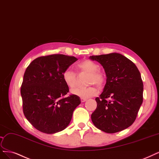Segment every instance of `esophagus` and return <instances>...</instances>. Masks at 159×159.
<instances>
[{"label":"esophagus","mask_w":159,"mask_h":159,"mask_svg":"<svg viewBox=\"0 0 159 159\" xmlns=\"http://www.w3.org/2000/svg\"><path fill=\"white\" fill-rule=\"evenodd\" d=\"M87 101V98H81V101L83 102H85V101Z\"/></svg>","instance_id":"34e87169"}]
</instances>
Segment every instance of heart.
Segmentation results:
<instances>
[{"label": "heart", "mask_w": 159, "mask_h": 159, "mask_svg": "<svg viewBox=\"0 0 159 159\" xmlns=\"http://www.w3.org/2000/svg\"><path fill=\"white\" fill-rule=\"evenodd\" d=\"M98 65L94 61L89 59L84 60L75 66V70L78 74H87L86 83L87 84H95L101 87L106 82V75L102 71L98 70ZM62 79L64 84L70 89H72L77 84L78 77L76 74L70 69H66L62 74ZM73 95L82 98H87L94 96L97 93V89L93 85L85 87H75L71 90Z\"/></svg>", "instance_id": "heart-1"}]
</instances>
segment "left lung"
I'll return each mask as SVG.
<instances>
[{
  "label": "left lung",
  "instance_id": "obj_1",
  "mask_svg": "<svg viewBox=\"0 0 159 159\" xmlns=\"http://www.w3.org/2000/svg\"><path fill=\"white\" fill-rule=\"evenodd\" d=\"M105 69L107 83L97 108L91 114L95 126L113 134L126 129L136 119L143 102V84L139 70L130 60L119 53L91 56Z\"/></svg>",
  "mask_w": 159,
  "mask_h": 159
}]
</instances>
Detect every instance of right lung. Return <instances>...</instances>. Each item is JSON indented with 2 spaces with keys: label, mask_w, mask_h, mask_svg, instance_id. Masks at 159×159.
<instances>
[{
  "label": "right lung",
  "mask_w": 159,
  "mask_h": 159,
  "mask_svg": "<svg viewBox=\"0 0 159 159\" xmlns=\"http://www.w3.org/2000/svg\"><path fill=\"white\" fill-rule=\"evenodd\" d=\"M61 54L39 57L25 70L21 95L24 116L37 130L54 134L68 126L80 98L71 94L62 79L64 71L77 61Z\"/></svg>",
  "instance_id": "1"
}]
</instances>
